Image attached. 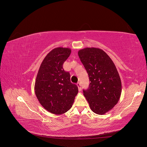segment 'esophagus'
<instances>
[{
    "mask_svg": "<svg viewBox=\"0 0 147 147\" xmlns=\"http://www.w3.org/2000/svg\"><path fill=\"white\" fill-rule=\"evenodd\" d=\"M77 86H78V88L79 91H81V84L80 83H77Z\"/></svg>",
    "mask_w": 147,
    "mask_h": 147,
    "instance_id": "34e87169",
    "label": "esophagus"
}]
</instances>
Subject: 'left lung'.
I'll return each instance as SVG.
<instances>
[{
  "instance_id": "8db88e82",
  "label": "left lung",
  "mask_w": 147,
  "mask_h": 147,
  "mask_svg": "<svg viewBox=\"0 0 147 147\" xmlns=\"http://www.w3.org/2000/svg\"><path fill=\"white\" fill-rule=\"evenodd\" d=\"M78 54L91 82L83 94L93 112L104 115L118 103L121 94V82L116 66L99 48H85Z\"/></svg>"
}]
</instances>
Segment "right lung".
<instances>
[{
    "label": "right lung",
    "instance_id": "add662e5",
    "mask_svg": "<svg viewBox=\"0 0 147 147\" xmlns=\"http://www.w3.org/2000/svg\"><path fill=\"white\" fill-rule=\"evenodd\" d=\"M71 50L57 47L45 56L35 80V95L43 107L56 115L63 114L72 107L78 89L70 82V75L63 65Z\"/></svg>",
    "mask_w": 147,
    "mask_h": 147
}]
</instances>
